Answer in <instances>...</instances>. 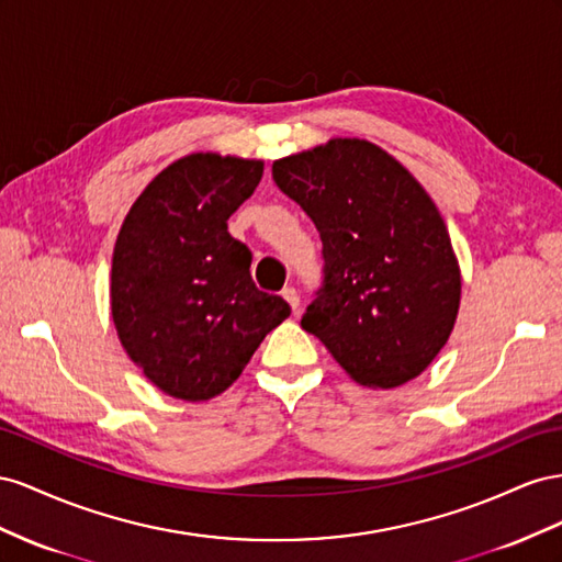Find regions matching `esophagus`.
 Returning a JSON list of instances; mask_svg holds the SVG:
<instances>
[{
  "instance_id": "esophagus-1",
  "label": "esophagus",
  "mask_w": 562,
  "mask_h": 562,
  "mask_svg": "<svg viewBox=\"0 0 562 562\" xmlns=\"http://www.w3.org/2000/svg\"><path fill=\"white\" fill-rule=\"evenodd\" d=\"M282 299H284L286 303H290L294 313L299 311V303H301V299H299V292L294 290V286H284V290H282Z\"/></svg>"
}]
</instances>
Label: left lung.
Wrapping results in <instances>:
<instances>
[{"instance_id":"obj_1","label":"left lung","mask_w":562,"mask_h":562,"mask_svg":"<svg viewBox=\"0 0 562 562\" xmlns=\"http://www.w3.org/2000/svg\"><path fill=\"white\" fill-rule=\"evenodd\" d=\"M272 179L323 239L325 280L301 327L360 386L419 376L450 339L461 301L452 239L424 186L364 138L282 157Z\"/></svg>"}]
</instances>
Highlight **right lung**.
Here are the masks:
<instances>
[{
    "mask_svg": "<svg viewBox=\"0 0 562 562\" xmlns=\"http://www.w3.org/2000/svg\"><path fill=\"white\" fill-rule=\"evenodd\" d=\"M261 159H176L126 214L110 272L120 341L159 391L202 403L243 374L292 308L251 280V251L228 218L259 186Z\"/></svg>",
    "mask_w": 562,
    "mask_h": 562,
    "instance_id": "add662e5",
    "label": "right lung"
}]
</instances>
